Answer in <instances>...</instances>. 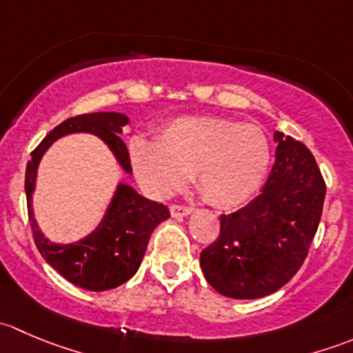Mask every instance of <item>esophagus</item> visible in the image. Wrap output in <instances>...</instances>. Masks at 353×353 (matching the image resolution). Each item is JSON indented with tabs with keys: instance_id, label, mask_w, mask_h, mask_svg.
I'll return each mask as SVG.
<instances>
[{
	"instance_id": "obj_1",
	"label": "esophagus",
	"mask_w": 353,
	"mask_h": 353,
	"mask_svg": "<svg viewBox=\"0 0 353 353\" xmlns=\"http://www.w3.org/2000/svg\"><path fill=\"white\" fill-rule=\"evenodd\" d=\"M191 212H193V208H190V206H181V205L170 206V215H172L174 219H179V216H188V215H191Z\"/></svg>"
}]
</instances>
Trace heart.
Here are the masks:
<instances>
[{"label": "heart", "mask_w": 353, "mask_h": 353, "mask_svg": "<svg viewBox=\"0 0 353 353\" xmlns=\"http://www.w3.org/2000/svg\"><path fill=\"white\" fill-rule=\"evenodd\" d=\"M134 176L155 196H169L194 174L199 193L219 208H236L261 186L272 150L256 124L220 116H179L163 124L154 143L130 147Z\"/></svg>", "instance_id": "heart-1"}]
</instances>
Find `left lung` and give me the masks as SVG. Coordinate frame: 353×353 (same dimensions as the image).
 Returning a JSON list of instances; mask_svg holds the SVG:
<instances>
[{
  "label": "left lung",
  "mask_w": 353,
  "mask_h": 353,
  "mask_svg": "<svg viewBox=\"0 0 353 353\" xmlns=\"http://www.w3.org/2000/svg\"><path fill=\"white\" fill-rule=\"evenodd\" d=\"M275 163L261 193L220 216V236L199 256L206 282L230 299H259L282 288L307 256L326 184L309 148L280 131Z\"/></svg>",
  "instance_id": "1"
}]
</instances>
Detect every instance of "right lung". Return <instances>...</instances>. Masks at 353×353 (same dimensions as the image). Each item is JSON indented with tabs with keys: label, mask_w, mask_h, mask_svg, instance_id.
Segmentation results:
<instances>
[{
	"label": "right lung",
	"mask_w": 353,
	"mask_h": 353,
	"mask_svg": "<svg viewBox=\"0 0 353 353\" xmlns=\"http://www.w3.org/2000/svg\"><path fill=\"white\" fill-rule=\"evenodd\" d=\"M128 123L130 117L123 112H92L70 117L56 126L32 152V159L28 160L25 170L28 220L34 232L35 245L42 258L63 279L85 290H110L128 282L140 268L155 227L170 216L169 208L162 203L138 194V191L130 184L119 183L105 208L104 216L88 236L70 244L52 243L39 229L32 208L39 163L49 147L59 138L73 133H88L101 138L112 152L121 169L131 174L130 154L124 141L119 138Z\"/></svg>",
	"instance_id": "obj_1"
}]
</instances>
